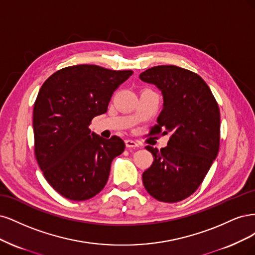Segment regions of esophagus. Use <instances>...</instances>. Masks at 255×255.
Masks as SVG:
<instances>
[{
  "label": "esophagus",
  "mask_w": 255,
  "mask_h": 255,
  "mask_svg": "<svg viewBox=\"0 0 255 255\" xmlns=\"http://www.w3.org/2000/svg\"><path fill=\"white\" fill-rule=\"evenodd\" d=\"M125 144L127 148H135V147H138V144L135 141H132V139H126Z\"/></svg>",
  "instance_id": "1"
}]
</instances>
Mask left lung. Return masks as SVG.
<instances>
[{"mask_svg":"<svg viewBox=\"0 0 255 255\" xmlns=\"http://www.w3.org/2000/svg\"><path fill=\"white\" fill-rule=\"evenodd\" d=\"M139 79L161 90L163 109L152 129L157 134H169L164 148L145 147L153 162L143 172V184L159 201H181L196 192L217 157L218 104L198 74L176 65L150 68Z\"/></svg>","mask_w":255,"mask_h":255,"instance_id":"left-lung-1","label":"left lung"}]
</instances>
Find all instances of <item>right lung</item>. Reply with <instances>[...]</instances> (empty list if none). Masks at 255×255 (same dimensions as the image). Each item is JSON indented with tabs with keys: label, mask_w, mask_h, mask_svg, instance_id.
Masks as SVG:
<instances>
[{
	"label": "right lung",
	"mask_w": 255,
	"mask_h": 255,
	"mask_svg": "<svg viewBox=\"0 0 255 255\" xmlns=\"http://www.w3.org/2000/svg\"><path fill=\"white\" fill-rule=\"evenodd\" d=\"M132 74L79 64L55 72L41 87L32 117L36 160L46 181L67 199L84 201L100 193L112 160L124 151L121 137L103 138L89 126Z\"/></svg>",
	"instance_id": "right-lung-1"
}]
</instances>
